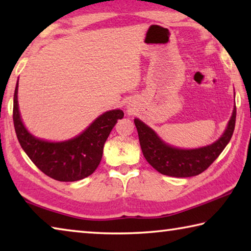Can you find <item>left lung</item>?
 <instances>
[{
  "instance_id": "left-lung-1",
  "label": "left lung",
  "mask_w": 251,
  "mask_h": 251,
  "mask_svg": "<svg viewBox=\"0 0 251 251\" xmlns=\"http://www.w3.org/2000/svg\"><path fill=\"white\" fill-rule=\"evenodd\" d=\"M236 107L227 129L217 142L197 150H179L163 143L155 131L135 118L143 155L157 172L173 177H192L205 172L231 139L236 124Z\"/></svg>"
}]
</instances>
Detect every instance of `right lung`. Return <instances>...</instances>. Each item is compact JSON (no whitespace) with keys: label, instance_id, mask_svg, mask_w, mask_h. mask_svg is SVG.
Wrapping results in <instances>:
<instances>
[{"label":"right lung","instance_id":"add662e5","mask_svg":"<svg viewBox=\"0 0 251 251\" xmlns=\"http://www.w3.org/2000/svg\"><path fill=\"white\" fill-rule=\"evenodd\" d=\"M16 84L13 101V122L16 137L34 165L46 176L58 181H76L92 175L103 156L106 139L118 120L124 117L121 109L104 113L77 137L63 143L37 139L28 133L20 117Z\"/></svg>","mask_w":251,"mask_h":251}]
</instances>
